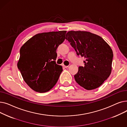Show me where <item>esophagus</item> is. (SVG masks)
Segmentation results:
<instances>
[{"instance_id":"1","label":"esophagus","mask_w":127,"mask_h":127,"mask_svg":"<svg viewBox=\"0 0 127 127\" xmlns=\"http://www.w3.org/2000/svg\"><path fill=\"white\" fill-rule=\"evenodd\" d=\"M63 66L64 68H66L68 67V66H66V65H63Z\"/></svg>"}]
</instances>
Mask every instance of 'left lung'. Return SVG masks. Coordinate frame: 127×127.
<instances>
[{
	"instance_id": "obj_1",
	"label": "left lung",
	"mask_w": 127,
	"mask_h": 127,
	"mask_svg": "<svg viewBox=\"0 0 127 127\" xmlns=\"http://www.w3.org/2000/svg\"><path fill=\"white\" fill-rule=\"evenodd\" d=\"M66 39L77 55L85 59L84 66H80L74 76L77 83L87 90L99 87L111 72L113 53L110 46L100 36L87 31H69Z\"/></svg>"
}]
</instances>
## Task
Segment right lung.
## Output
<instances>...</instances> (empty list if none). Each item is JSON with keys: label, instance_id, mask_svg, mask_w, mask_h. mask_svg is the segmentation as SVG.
Segmentation results:
<instances>
[{"label": "right lung", "instance_id": "1", "mask_svg": "<svg viewBox=\"0 0 127 127\" xmlns=\"http://www.w3.org/2000/svg\"><path fill=\"white\" fill-rule=\"evenodd\" d=\"M66 31L38 33L20 49L17 67L25 82L35 92L45 93L57 83L63 71L56 64L57 49L65 38Z\"/></svg>", "mask_w": 127, "mask_h": 127}]
</instances>
